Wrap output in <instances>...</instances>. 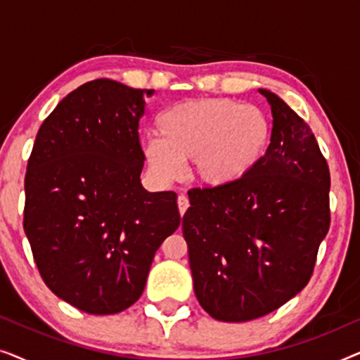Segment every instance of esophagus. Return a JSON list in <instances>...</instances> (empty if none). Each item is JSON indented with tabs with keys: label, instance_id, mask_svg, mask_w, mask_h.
I'll return each mask as SVG.
<instances>
[{
	"label": "esophagus",
	"instance_id": "1",
	"mask_svg": "<svg viewBox=\"0 0 360 360\" xmlns=\"http://www.w3.org/2000/svg\"><path fill=\"white\" fill-rule=\"evenodd\" d=\"M176 203H179V211H180V214L184 216V214H185V211L188 210V206H190V201H188V198H186L185 195H180L179 198H176Z\"/></svg>",
	"mask_w": 360,
	"mask_h": 360
}]
</instances>
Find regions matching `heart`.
Returning <instances> with one entry per match:
<instances>
[{
	"label": "heart",
	"mask_w": 360,
	"mask_h": 360,
	"mask_svg": "<svg viewBox=\"0 0 360 360\" xmlns=\"http://www.w3.org/2000/svg\"><path fill=\"white\" fill-rule=\"evenodd\" d=\"M158 136L142 141L152 176L169 184L193 162V179L208 188L239 184L264 155L270 124L259 108L228 98H205L167 108L157 117Z\"/></svg>",
	"instance_id": "heart-1"
}]
</instances>
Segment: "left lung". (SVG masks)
<instances>
[{
	"instance_id": "left-lung-1",
	"label": "left lung",
	"mask_w": 360,
	"mask_h": 360,
	"mask_svg": "<svg viewBox=\"0 0 360 360\" xmlns=\"http://www.w3.org/2000/svg\"><path fill=\"white\" fill-rule=\"evenodd\" d=\"M264 157L229 188H193L184 238L195 295L210 316L243 323L302 292L329 229V169L309 126L275 93Z\"/></svg>"
}]
</instances>
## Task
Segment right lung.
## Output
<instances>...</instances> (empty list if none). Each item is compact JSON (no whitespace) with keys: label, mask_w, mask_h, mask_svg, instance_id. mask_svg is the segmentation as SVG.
Instances as JSON below:
<instances>
[{"label":"right lung","mask_w":360,"mask_h":360,"mask_svg":"<svg viewBox=\"0 0 360 360\" xmlns=\"http://www.w3.org/2000/svg\"><path fill=\"white\" fill-rule=\"evenodd\" d=\"M100 78L58 103L27 162L24 233L41 277L90 314H115L144 292L154 255L180 226L174 191L141 184L146 96Z\"/></svg>","instance_id":"obj_1"}]
</instances>
